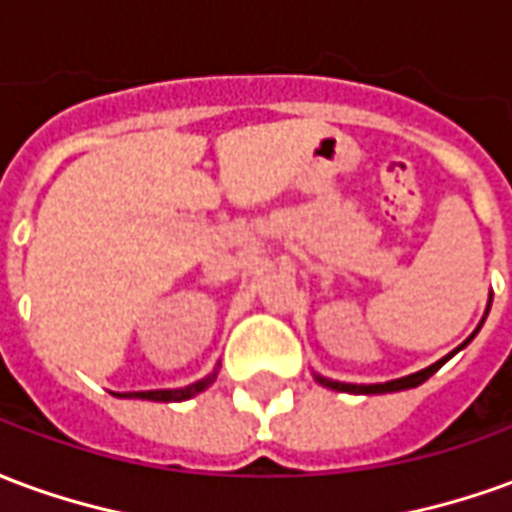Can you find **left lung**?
Masks as SVG:
<instances>
[{"label":"left lung","mask_w":512,"mask_h":512,"mask_svg":"<svg viewBox=\"0 0 512 512\" xmlns=\"http://www.w3.org/2000/svg\"><path fill=\"white\" fill-rule=\"evenodd\" d=\"M480 326H483V323H480ZM477 332H480V329H477ZM472 337H469V340H472ZM469 340H466V343H469ZM461 348H458V351H461ZM458 351H452V354H458ZM450 356H444V359H439L436 365L425 367V370H419V373H414V376L397 378V381H386V384H340V381H329V378H321V376H318V381H321L323 386H329V389H337V392H354V395H384V392H400V389H411V386H419L422 381H428V378L433 376V373H436V370H439Z\"/></svg>","instance_id":"left-lung-1"}]
</instances>
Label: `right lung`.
Masks as SVG:
<instances>
[{"label":"right lung","mask_w":512,"mask_h":512,"mask_svg":"<svg viewBox=\"0 0 512 512\" xmlns=\"http://www.w3.org/2000/svg\"><path fill=\"white\" fill-rule=\"evenodd\" d=\"M213 381H216V373L200 378L197 384L183 386V389H153V392H131V395L142 397V400H161V403H178V400H189V397L200 395L202 389H208V386H211Z\"/></svg>","instance_id":"add662e5"}]
</instances>
